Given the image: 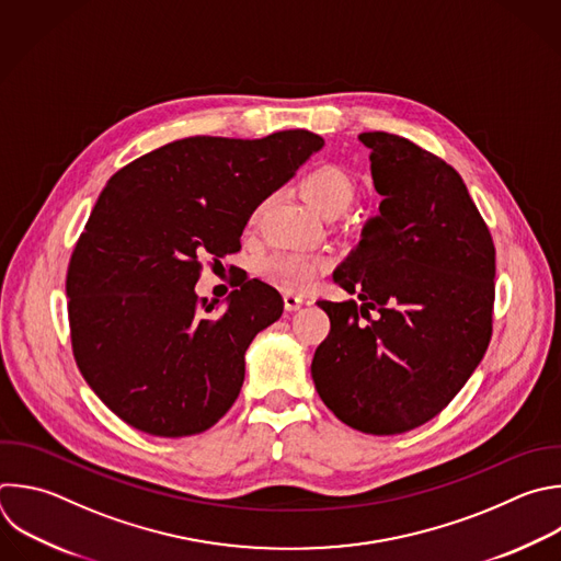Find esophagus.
<instances>
[{
    "label": "esophagus",
    "mask_w": 561,
    "mask_h": 561,
    "mask_svg": "<svg viewBox=\"0 0 561 561\" xmlns=\"http://www.w3.org/2000/svg\"><path fill=\"white\" fill-rule=\"evenodd\" d=\"M304 306V297L297 293H284V308L286 310H299Z\"/></svg>",
    "instance_id": "34e87169"
}]
</instances>
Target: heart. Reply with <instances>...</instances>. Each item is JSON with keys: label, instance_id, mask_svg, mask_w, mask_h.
<instances>
[{"label": "heart", "instance_id": "heart-1", "mask_svg": "<svg viewBox=\"0 0 561 561\" xmlns=\"http://www.w3.org/2000/svg\"><path fill=\"white\" fill-rule=\"evenodd\" d=\"M301 194L323 218H336L354 201V180L343 167L334 162H323L312 167L304 175ZM262 209L264 205H260L251 214V225H257ZM325 266H328L325 260H319L306 253L277 251L260 262V275L275 288H282L286 293H297L308 288Z\"/></svg>", "mask_w": 561, "mask_h": 561}]
</instances>
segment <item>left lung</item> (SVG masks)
<instances>
[{"label": "left lung", "mask_w": 561, "mask_h": 561, "mask_svg": "<svg viewBox=\"0 0 561 561\" xmlns=\"http://www.w3.org/2000/svg\"><path fill=\"white\" fill-rule=\"evenodd\" d=\"M358 140L371 149L383 201L334 271L358 301H317L330 332L310 369L341 423L394 436L440 414L482 360L495 247L451 164L397 134L365 131Z\"/></svg>", "instance_id": "1"}]
</instances>
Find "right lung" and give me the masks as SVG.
Wrapping results in <instances>:
<instances>
[{
  "label": "right lung",
  "instance_id": "1",
  "mask_svg": "<svg viewBox=\"0 0 561 561\" xmlns=\"http://www.w3.org/2000/svg\"><path fill=\"white\" fill-rule=\"evenodd\" d=\"M321 147L308 129L190 136L110 178L72 251L66 293L75 360L121 421L182 438L231 410L244 352L284 301L249 279L211 318L218 306L196 295L201 257L240 251L251 214Z\"/></svg>",
  "mask_w": 561,
  "mask_h": 561
}]
</instances>
